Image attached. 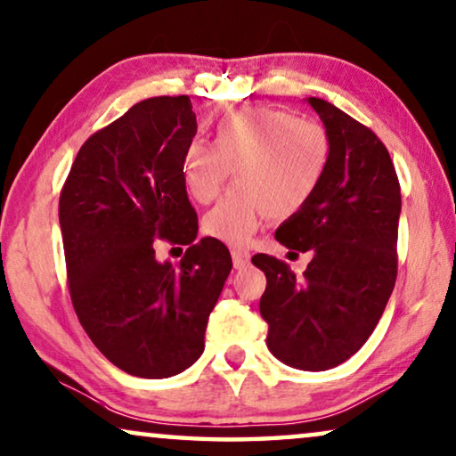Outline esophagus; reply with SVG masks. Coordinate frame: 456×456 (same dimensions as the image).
<instances>
[{
	"label": "esophagus",
	"instance_id": "esophagus-1",
	"mask_svg": "<svg viewBox=\"0 0 456 456\" xmlns=\"http://www.w3.org/2000/svg\"><path fill=\"white\" fill-rule=\"evenodd\" d=\"M232 263H234L236 269L248 267L250 253H248V250H242V248H234V250H232Z\"/></svg>",
	"mask_w": 456,
	"mask_h": 456
}]
</instances>
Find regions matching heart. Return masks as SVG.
Listing matches in <instances>:
<instances>
[{
  "instance_id": "1",
  "label": "heart",
  "mask_w": 456,
  "mask_h": 456,
  "mask_svg": "<svg viewBox=\"0 0 456 456\" xmlns=\"http://www.w3.org/2000/svg\"><path fill=\"white\" fill-rule=\"evenodd\" d=\"M214 143L193 140L183 151V184L197 203H209L228 179L239 187L203 216V232L234 247L247 244L265 216L302 212L319 193L333 160L325 125L288 110L232 107L214 121Z\"/></svg>"
}]
</instances>
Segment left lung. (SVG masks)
<instances>
[{"instance_id":"left-lung-1","label":"left lung","mask_w":456,"mask_h":456,"mask_svg":"<svg viewBox=\"0 0 456 456\" xmlns=\"http://www.w3.org/2000/svg\"><path fill=\"white\" fill-rule=\"evenodd\" d=\"M308 104L331 135L333 160L319 193L275 239L289 250H310L313 261L302 277L263 253L253 265L267 277L259 310L269 352L319 372L352 358L385 313L397 280L401 187L372 129L322 98Z\"/></svg>"}]
</instances>
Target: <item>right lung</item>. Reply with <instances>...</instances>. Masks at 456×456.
<instances>
[{"instance_id": "1", "label": "right lung", "mask_w": 456, "mask_h": 456, "mask_svg": "<svg viewBox=\"0 0 456 456\" xmlns=\"http://www.w3.org/2000/svg\"><path fill=\"white\" fill-rule=\"evenodd\" d=\"M197 134L189 96H154L96 131L59 195L71 305L104 358L140 379H168L197 362L232 269L228 248L197 239L183 151ZM160 240L190 248L160 264Z\"/></svg>"}]
</instances>
